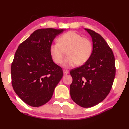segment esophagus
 <instances>
[{
	"instance_id": "1",
	"label": "esophagus",
	"mask_w": 129,
	"mask_h": 129,
	"mask_svg": "<svg viewBox=\"0 0 129 129\" xmlns=\"http://www.w3.org/2000/svg\"><path fill=\"white\" fill-rule=\"evenodd\" d=\"M63 72H64V74H65V75H66V74H68L69 73V71H68V70H64V71H63Z\"/></svg>"
}]
</instances>
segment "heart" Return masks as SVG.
I'll return each mask as SVG.
<instances>
[{"label":"heart","instance_id":"1","mask_svg":"<svg viewBox=\"0 0 129 129\" xmlns=\"http://www.w3.org/2000/svg\"><path fill=\"white\" fill-rule=\"evenodd\" d=\"M92 51L91 41L73 31L62 34L58 38V42L52 43L50 47L51 57L57 64L62 63L67 51L68 57L62 63L65 68L85 64L91 57Z\"/></svg>","mask_w":129,"mask_h":129}]
</instances>
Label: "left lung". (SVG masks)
<instances>
[{"instance_id": "1", "label": "left lung", "mask_w": 129, "mask_h": 129, "mask_svg": "<svg viewBox=\"0 0 129 129\" xmlns=\"http://www.w3.org/2000/svg\"><path fill=\"white\" fill-rule=\"evenodd\" d=\"M92 37L93 51L89 59L82 66L72 69L70 90L71 99L83 108L95 106L111 90L115 77L113 51L100 34L85 28Z\"/></svg>"}]
</instances>
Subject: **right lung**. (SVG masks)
<instances>
[{"label": "right lung", "instance_id": "right-lung-1", "mask_svg": "<svg viewBox=\"0 0 129 129\" xmlns=\"http://www.w3.org/2000/svg\"><path fill=\"white\" fill-rule=\"evenodd\" d=\"M64 30H37L18 47L11 65L13 88L20 98L33 107L50 100L62 79L63 71L52 61L50 47Z\"/></svg>", "mask_w": 129, "mask_h": 129}]
</instances>
